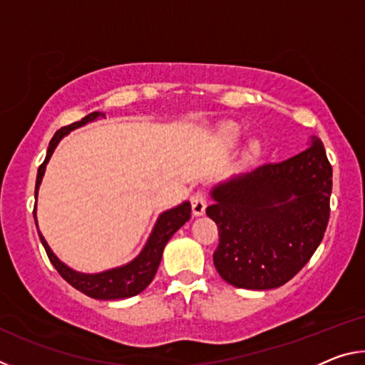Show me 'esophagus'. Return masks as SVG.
Segmentation results:
<instances>
[{
	"instance_id": "1",
	"label": "esophagus",
	"mask_w": 365,
	"mask_h": 365,
	"mask_svg": "<svg viewBox=\"0 0 365 365\" xmlns=\"http://www.w3.org/2000/svg\"><path fill=\"white\" fill-rule=\"evenodd\" d=\"M191 209H193V214L196 215H202L206 211V197L201 191H197L193 196H191Z\"/></svg>"
}]
</instances>
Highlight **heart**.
Returning <instances> with one entry per match:
<instances>
[{
	"mask_svg": "<svg viewBox=\"0 0 365 365\" xmlns=\"http://www.w3.org/2000/svg\"><path fill=\"white\" fill-rule=\"evenodd\" d=\"M225 133H227L228 140L235 141V140H238V137H240V128L237 125H230V127H227Z\"/></svg>",
	"mask_w": 365,
	"mask_h": 365,
	"instance_id": "b5f03b06",
	"label": "heart"
}]
</instances>
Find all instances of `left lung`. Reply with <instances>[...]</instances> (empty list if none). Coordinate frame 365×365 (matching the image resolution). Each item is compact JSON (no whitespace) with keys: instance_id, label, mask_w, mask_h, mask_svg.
Returning <instances> with one entry per match:
<instances>
[{"instance_id":"left-lung-1","label":"left lung","mask_w":365,"mask_h":365,"mask_svg":"<svg viewBox=\"0 0 365 365\" xmlns=\"http://www.w3.org/2000/svg\"><path fill=\"white\" fill-rule=\"evenodd\" d=\"M279 164H265L211 190L206 209L219 228L214 265L227 283L246 289L285 285L304 267L330 217L331 165L324 143Z\"/></svg>"}]
</instances>
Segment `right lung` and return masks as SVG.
I'll list each match as a JSON object with an SVG mask.
<instances>
[{"mask_svg":"<svg viewBox=\"0 0 365 365\" xmlns=\"http://www.w3.org/2000/svg\"><path fill=\"white\" fill-rule=\"evenodd\" d=\"M100 117H106L104 113H91L85 115L82 120L73 122L71 125L63 127L61 130L54 133V137L49 141L46 158L43 160V164L38 168V174H36V183H35V200L38 197V190L45 175L46 164L51 159V154L56 150V146L66 135H69L72 130H76L78 127L86 125L88 122H93ZM191 217V205L190 201H183L182 205H178L172 209H168L159 215L156 224H154L151 235L148 237V242L143 246V250L140 251V255L132 259L130 262L119 265V267L108 269L98 274H83V272H77L71 269L69 265L64 264L61 259L54 255L46 243L45 237L38 230V222H36V205L34 209V219L36 230H38L40 242L45 248L49 261L54 265V269L59 272V275L72 285L78 292L90 296L95 299H123V298H132L150 285L153 282L154 275H156L158 267L160 264V257H163V251L168 245L169 240L172 238L178 228H180L185 222H188Z\"/></svg>","mask_w":365,"mask_h":365,"instance_id":"1","label":"right lung"}]
</instances>
